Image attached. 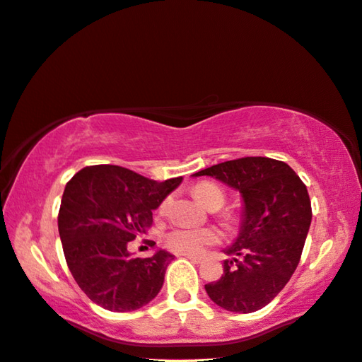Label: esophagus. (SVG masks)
Masks as SVG:
<instances>
[{
    "label": "esophagus",
    "instance_id": "obj_1",
    "mask_svg": "<svg viewBox=\"0 0 362 362\" xmlns=\"http://www.w3.org/2000/svg\"><path fill=\"white\" fill-rule=\"evenodd\" d=\"M182 257L188 258V260L193 262V263H202V258H199V257H195V255H182Z\"/></svg>",
    "mask_w": 362,
    "mask_h": 362
}]
</instances>
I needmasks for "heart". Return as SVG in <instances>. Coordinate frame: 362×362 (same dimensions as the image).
Instances as JSON below:
<instances>
[{
	"label": "heart",
	"mask_w": 362,
	"mask_h": 362,
	"mask_svg": "<svg viewBox=\"0 0 362 362\" xmlns=\"http://www.w3.org/2000/svg\"><path fill=\"white\" fill-rule=\"evenodd\" d=\"M193 195L199 203L209 209H219L226 203V193L221 187L211 182H203L193 188ZM169 209V199H164L159 204V213L164 214ZM223 218L229 226L235 223L233 214H223ZM221 240V233L214 228H199L187 229L177 228L172 229L163 237V244L167 250L177 253V255H202L209 245L218 244Z\"/></svg>",
	"instance_id": "obj_1"
}]
</instances>
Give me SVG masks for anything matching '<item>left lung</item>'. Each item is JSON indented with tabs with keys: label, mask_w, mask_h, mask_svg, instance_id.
<instances>
[{
	"label": "left lung",
	"mask_w": 362,
	"mask_h": 362,
	"mask_svg": "<svg viewBox=\"0 0 362 362\" xmlns=\"http://www.w3.org/2000/svg\"><path fill=\"white\" fill-rule=\"evenodd\" d=\"M209 175L240 192L244 221L226 253L224 274L204 289L214 304L250 314L269 304L299 265L312 221L310 198L299 175L283 160L240 158L193 174Z\"/></svg>",
	"instance_id": "obj_1"
}]
</instances>
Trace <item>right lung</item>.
<instances>
[{
  "label": "right lung",
  "instance_id": "right-lung-1",
  "mask_svg": "<svg viewBox=\"0 0 362 362\" xmlns=\"http://www.w3.org/2000/svg\"><path fill=\"white\" fill-rule=\"evenodd\" d=\"M180 182L182 177L158 182L102 164L84 167L66 183L58 233L74 281L94 304L132 312L158 296L174 255L159 249L146 258L133 257L128 242L146 234L153 209Z\"/></svg>",
  "mask_w": 362,
  "mask_h": 362
}]
</instances>
